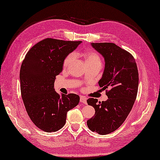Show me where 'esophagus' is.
Returning <instances> with one entry per match:
<instances>
[{
	"instance_id": "1",
	"label": "esophagus",
	"mask_w": 160,
	"mask_h": 160,
	"mask_svg": "<svg viewBox=\"0 0 160 160\" xmlns=\"http://www.w3.org/2000/svg\"><path fill=\"white\" fill-rule=\"evenodd\" d=\"M80 102L81 103H83L85 104H87V100H86V98H85V97L83 96H81L80 97Z\"/></svg>"
}]
</instances>
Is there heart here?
Returning a JSON list of instances; mask_svg holds the SVG:
<instances>
[{
    "instance_id": "heart-1",
    "label": "heart",
    "mask_w": 160,
    "mask_h": 160,
    "mask_svg": "<svg viewBox=\"0 0 160 160\" xmlns=\"http://www.w3.org/2000/svg\"><path fill=\"white\" fill-rule=\"evenodd\" d=\"M83 57L85 59V62L86 64H101V60L100 56L96 52L93 51H89L84 53ZM74 60V54L71 53L65 58V60L63 62V67L67 68L68 66L71 64V62Z\"/></svg>"
}]
</instances>
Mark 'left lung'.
<instances>
[{
    "label": "left lung",
    "mask_w": 160,
    "mask_h": 160,
    "mask_svg": "<svg viewBox=\"0 0 160 160\" xmlns=\"http://www.w3.org/2000/svg\"><path fill=\"white\" fill-rule=\"evenodd\" d=\"M91 45L104 60L98 84L110 90L107 92L106 101L87 100L95 109L94 116L88 120L87 124L89 130L105 135L119 128L132 110L138 92V68L133 56L115 43L92 42Z\"/></svg>",
    "instance_id": "obj_1"
}]
</instances>
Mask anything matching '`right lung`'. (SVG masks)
Listing matches in <instances>:
<instances>
[{
	"mask_svg": "<svg viewBox=\"0 0 160 160\" xmlns=\"http://www.w3.org/2000/svg\"><path fill=\"white\" fill-rule=\"evenodd\" d=\"M81 43L45 38L34 45L22 62L19 79L23 102L30 119L45 132L61 129L68 111L79 102V96L75 93H58L54 82L65 58Z\"/></svg>",
	"mask_w": 160,
	"mask_h": 160,
	"instance_id": "right-lung-1",
	"label": "right lung"
}]
</instances>
